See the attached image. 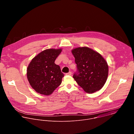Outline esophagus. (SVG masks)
<instances>
[{
  "mask_svg": "<svg viewBox=\"0 0 134 134\" xmlns=\"http://www.w3.org/2000/svg\"><path fill=\"white\" fill-rule=\"evenodd\" d=\"M66 75H72V72H69V73H66Z\"/></svg>",
  "mask_w": 134,
  "mask_h": 134,
  "instance_id": "esophagus-1",
  "label": "esophagus"
}]
</instances>
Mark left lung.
<instances>
[{
	"label": "left lung",
	"instance_id": "8db88e82",
	"mask_svg": "<svg viewBox=\"0 0 134 134\" xmlns=\"http://www.w3.org/2000/svg\"><path fill=\"white\" fill-rule=\"evenodd\" d=\"M72 53L77 65L73 78L78 85L88 93L102 89L108 74V66L104 58L87 47L75 48Z\"/></svg>",
	"mask_w": 134,
	"mask_h": 134
}]
</instances>
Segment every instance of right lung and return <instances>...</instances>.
I'll use <instances>...</instances> for the list:
<instances>
[{"mask_svg": "<svg viewBox=\"0 0 134 134\" xmlns=\"http://www.w3.org/2000/svg\"><path fill=\"white\" fill-rule=\"evenodd\" d=\"M61 49H46L30 62L27 70L28 80L34 89L41 94L48 96L60 85L64 74L55 61Z\"/></svg>", "mask_w": 134, "mask_h": 134, "instance_id": "add662e5", "label": "right lung"}]
</instances>
